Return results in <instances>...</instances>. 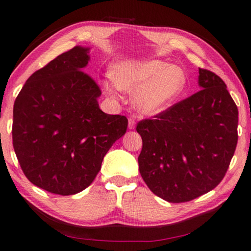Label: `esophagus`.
I'll list each match as a JSON object with an SVG mask.
<instances>
[{"label":"esophagus","mask_w":251,"mask_h":251,"mask_svg":"<svg viewBox=\"0 0 251 251\" xmlns=\"http://www.w3.org/2000/svg\"><path fill=\"white\" fill-rule=\"evenodd\" d=\"M135 124H136L135 120L133 119V118H130V119H129V126H129L130 130H133V129H134V127H135Z\"/></svg>","instance_id":"esophagus-1"}]
</instances>
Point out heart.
I'll use <instances>...</instances> for the list:
<instances>
[{"label":"heart","instance_id":"obj_1","mask_svg":"<svg viewBox=\"0 0 251 251\" xmlns=\"http://www.w3.org/2000/svg\"><path fill=\"white\" fill-rule=\"evenodd\" d=\"M111 78L103 82L106 93L114 96L118 89L134 92L133 106L147 116L168 108L186 85V75L180 67L158 59L122 61L112 66Z\"/></svg>","mask_w":251,"mask_h":251}]
</instances>
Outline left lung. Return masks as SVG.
I'll return each mask as SVG.
<instances>
[{"mask_svg":"<svg viewBox=\"0 0 251 251\" xmlns=\"http://www.w3.org/2000/svg\"><path fill=\"white\" fill-rule=\"evenodd\" d=\"M201 90L136 126L139 168L150 190L169 202L193 201L223 180L237 145L238 109L224 81L199 68Z\"/></svg>","mask_w":251,"mask_h":251,"instance_id":"left-lung-1","label":"left lung"}]
</instances>
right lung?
<instances>
[{"instance_id": "right-lung-1", "label": "right lung", "mask_w": 251, "mask_h": 251, "mask_svg": "<svg viewBox=\"0 0 251 251\" xmlns=\"http://www.w3.org/2000/svg\"><path fill=\"white\" fill-rule=\"evenodd\" d=\"M89 49L75 47L29 76L13 110V146L25 177L61 196L85 190L127 119L101 111L100 86L84 67Z\"/></svg>"}]
</instances>
